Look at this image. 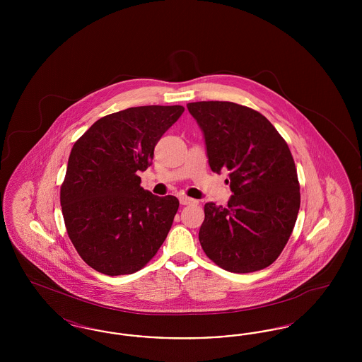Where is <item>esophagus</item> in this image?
<instances>
[{"label":"esophagus","mask_w":362,"mask_h":362,"mask_svg":"<svg viewBox=\"0 0 362 362\" xmlns=\"http://www.w3.org/2000/svg\"><path fill=\"white\" fill-rule=\"evenodd\" d=\"M179 201H180V205H197L198 204L197 199H192V198L186 197V195H180Z\"/></svg>","instance_id":"obj_1"}]
</instances>
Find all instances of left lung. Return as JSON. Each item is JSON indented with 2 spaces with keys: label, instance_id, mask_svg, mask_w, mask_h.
<instances>
[{
  "label": "left lung",
  "instance_id": "1",
  "mask_svg": "<svg viewBox=\"0 0 362 362\" xmlns=\"http://www.w3.org/2000/svg\"><path fill=\"white\" fill-rule=\"evenodd\" d=\"M204 132L211 171H229L228 206L205 205L199 241L217 266L252 273L270 266L292 235L300 185L291 149L260 112L232 102L187 104Z\"/></svg>",
  "mask_w": 362,
  "mask_h": 362
}]
</instances>
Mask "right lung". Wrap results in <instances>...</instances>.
<instances>
[{"instance_id":"add662e5","label":"right lung","mask_w":362,"mask_h":362,"mask_svg":"<svg viewBox=\"0 0 362 362\" xmlns=\"http://www.w3.org/2000/svg\"><path fill=\"white\" fill-rule=\"evenodd\" d=\"M183 105H141L95 122L71 148L61 186L69 239L88 266L105 276L133 274L165 240L179 201L141 187L138 171Z\"/></svg>"}]
</instances>
